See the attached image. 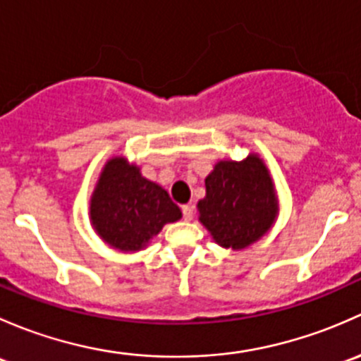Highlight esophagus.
Instances as JSON below:
<instances>
[{
  "label": "esophagus",
  "mask_w": 361,
  "mask_h": 361,
  "mask_svg": "<svg viewBox=\"0 0 361 361\" xmlns=\"http://www.w3.org/2000/svg\"><path fill=\"white\" fill-rule=\"evenodd\" d=\"M182 215H184L185 221H192V217H195V208L191 205H184L182 207Z\"/></svg>",
  "instance_id": "obj_1"
}]
</instances>
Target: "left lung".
Instances as JSON below:
<instances>
[{"instance_id": "obj_1", "label": "left lung", "mask_w": 361, "mask_h": 361, "mask_svg": "<svg viewBox=\"0 0 361 361\" xmlns=\"http://www.w3.org/2000/svg\"><path fill=\"white\" fill-rule=\"evenodd\" d=\"M198 221L222 248L241 252L273 229L280 214L273 177L264 159L250 153L241 161L221 159L205 179Z\"/></svg>"}]
</instances>
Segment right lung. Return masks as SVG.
<instances>
[{
  "mask_svg": "<svg viewBox=\"0 0 361 361\" xmlns=\"http://www.w3.org/2000/svg\"><path fill=\"white\" fill-rule=\"evenodd\" d=\"M88 215L104 243L133 254L144 250L163 226L179 221L182 212L161 185L140 173L135 163L113 156L100 170Z\"/></svg>",
  "mask_w": 361,
  "mask_h": 361,
  "instance_id": "obj_1",
  "label": "right lung"
}]
</instances>
